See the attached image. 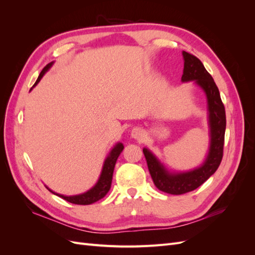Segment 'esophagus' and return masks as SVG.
I'll use <instances>...</instances> for the list:
<instances>
[{
	"label": "esophagus",
	"mask_w": 255,
	"mask_h": 255,
	"mask_svg": "<svg viewBox=\"0 0 255 255\" xmlns=\"http://www.w3.org/2000/svg\"><path fill=\"white\" fill-rule=\"evenodd\" d=\"M132 136L134 138H141L142 137V130H140L139 128H134L132 130Z\"/></svg>",
	"instance_id": "esophagus-1"
}]
</instances>
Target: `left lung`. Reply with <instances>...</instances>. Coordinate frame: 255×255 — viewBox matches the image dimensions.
I'll return each instance as SVG.
<instances>
[{
  "label": "left lung",
  "instance_id": "8db88e82",
  "mask_svg": "<svg viewBox=\"0 0 255 255\" xmlns=\"http://www.w3.org/2000/svg\"><path fill=\"white\" fill-rule=\"evenodd\" d=\"M183 56L184 71L182 81H196L207 98V106L210 112L211 146L207 158L201 167L189 172L177 174L169 173L149 150L143 149L154 185L159 190L170 195H183L195 190L216 172L223 156L227 125L225 105L221 101L219 89L212 75L206 71L201 60L195 55L188 52H183Z\"/></svg>",
  "mask_w": 255,
  "mask_h": 255
}]
</instances>
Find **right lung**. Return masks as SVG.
Masks as SVG:
<instances>
[{
  "label": "right lung",
  "mask_w": 255,
  "mask_h": 255,
  "mask_svg": "<svg viewBox=\"0 0 255 255\" xmlns=\"http://www.w3.org/2000/svg\"><path fill=\"white\" fill-rule=\"evenodd\" d=\"M53 63H50L48 64L47 66H45L42 71L40 72L39 76H38V79L36 81V83L34 84L35 85L40 81V79L43 76V74L48 71V69L52 66ZM123 146L122 143H117L116 144L115 148L111 151L110 155L107 156V158L105 159L104 161V166H103V169H102V173H101V176H100V179L98 181V183L96 184L95 187H92L90 190H88L87 192H85V194H82V195H78V196H71V197H66V196H63V195H58V194H55V192H53L51 189H49L51 192H53V194L57 195L58 197L63 198L64 200H66V201L70 202V203H73V204H78V205H89V204H92L95 203L97 201H99V200H101L102 198H104L106 196L107 192L110 191L111 189V186H112V180H113V173H114V169H115V165H116V161H117V158L118 156L120 155V153L122 152Z\"/></svg>",
  "instance_id": "add662e5"
}]
</instances>
